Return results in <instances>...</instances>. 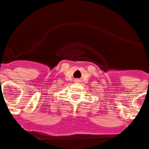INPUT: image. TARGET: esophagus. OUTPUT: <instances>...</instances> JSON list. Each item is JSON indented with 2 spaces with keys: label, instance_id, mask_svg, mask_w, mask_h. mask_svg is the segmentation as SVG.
<instances>
[{
  "label": "esophagus",
  "instance_id": "obj_1",
  "mask_svg": "<svg viewBox=\"0 0 149 149\" xmlns=\"http://www.w3.org/2000/svg\"><path fill=\"white\" fill-rule=\"evenodd\" d=\"M76 82H79V80H78V79H76Z\"/></svg>",
  "mask_w": 149,
  "mask_h": 149
}]
</instances>
